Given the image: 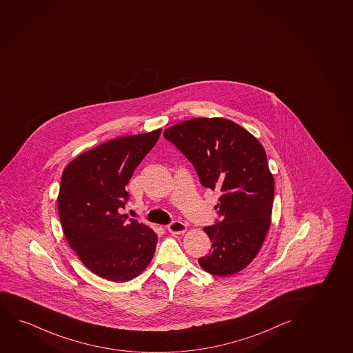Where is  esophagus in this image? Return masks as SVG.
I'll return each mask as SVG.
<instances>
[{
	"label": "esophagus",
	"mask_w": 353,
	"mask_h": 353,
	"mask_svg": "<svg viewBox=\"0 0 353 353\" xmlns=\"http://www.w3.org/2000/svg\"><path fill=\"white\" fill-rule=\"evenodd\" d=\"M168 232H172V234H183V232H186V224H183V222H178V221H174V222H172V223L168 224Z\"/></svg>",
	"instance_id": "1"
}]
</instances>
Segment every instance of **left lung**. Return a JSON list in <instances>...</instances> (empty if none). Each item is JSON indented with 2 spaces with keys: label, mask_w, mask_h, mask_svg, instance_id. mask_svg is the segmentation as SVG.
Instances as JSON below:
<instances>
[{
  "label": "left lung",
  "mask_w": 353,
  "mask_h": 353,
  "mask_svg": "<svg viewBox=\"0 0 353 353\" xmlns=\"http://www.w3.org/2000/svg\"><path fill=\"white\" fill-rule=\"evenodd\" d=\"M163 136L192 163L204 188L221 192V221L204 228L210 253L198 259L208 273L225 277L250 265L271 225L274 181L268 157L253 134L224 118H194Z\"/></svg>",
  "instance_id": "1"
}]
</instances>
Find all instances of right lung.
Here are the masks:
<instances>
[{
	"instance_id": "obj_1",
	"label": "right lung",
	"mask_w": 353,
	"mask_h": 353,
	"mask_svg": "<svg viewBox=\"0 0 353 353\" xmlns=\"http://www.w3.org/2000/svg\"><path fill=\"white\" fill-rule=\"evenodd\" d=\"M161 129L114 139L76 157L63 170L59 214L68 243L99 277L121 283L152 261L157 235L121 214L125 186L160 137Z\"/></svg>"
}]
</instances>
